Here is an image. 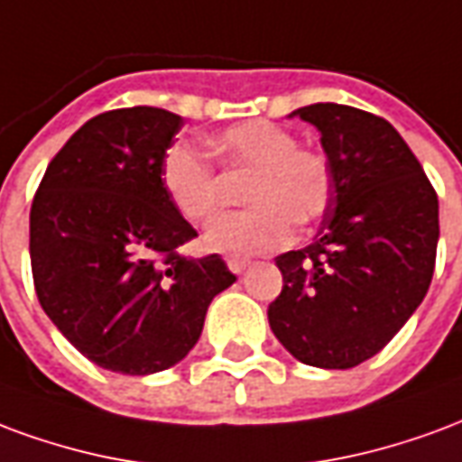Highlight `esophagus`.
Instances as JSON below:
<instances>
[{
  "mask_svg": "<svg viewBox=\"0 0 462 462\" xmlns=\"http://www.w3.org/2000/svg\"><path fill=\"white\" fill-rule=\"evenodd\" d=\"M248 265L251 263L244 261V258H228V268H231V273H236V275H238V273H244Z\"/></svg>",
  "mask_w": 462,
  "mask_h": 462,
  "instance_id": "1",
  "label": "esophagus"
}]
</instances>
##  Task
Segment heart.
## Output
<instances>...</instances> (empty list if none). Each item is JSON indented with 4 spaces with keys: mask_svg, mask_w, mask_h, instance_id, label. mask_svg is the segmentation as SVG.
Masks as SVG:
<instances>
[{
    "mask_svg": "<svg viewBox=\"0 0 462 462\" xmlns=\"http://www.w3.org/2000/svg\"><path fill=\"white\" fill-rule=\"evenodd\" d=\"M214 147L234 170H251L245 201L254 207L217 217L204 231L211 254L254 258L291 241L292 221L310 226L328 214L335 194L332 162L322 150L298 144L295 133L271 120H248L217 134ZM162 189L187 221H204L218 207L214 164L187 143L167 147Z\"/></svg>",
    "mask_w": 462,
    "mask_h": 462,
    "instance_id": "b5f03b06",
    "label": "heart"
}]
</instances>
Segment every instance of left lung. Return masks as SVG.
<instances>
[{"mask_svg":"<svg viewBox=\"0 0 462 462\" xmlns=\"http://www.w3.org/2000/svg\"><path fill=\"white\" fill-rule=\"evenodd\" d=\"M292 116L322 134L335 194L315 241L275 258L282 291L268 322L302 365L352 369L382 352L426 298L439 197L383 117L337 103Z\"/></svg>","mask_w":462,"mask_h":462,"instance_id":"8db88e82","label":"left lung"}]
</instances>
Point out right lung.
Returning a JSON list of instances; mask_svg holds the SVG:
<instances>
[{
  "instance_id": "1",
  "label": "right lung",
  "mask_w": 462,
  "mask_h": 462,
  "mask_svg": "<svg viewBox=\"0 0 462 462\" xmlns=\"http://www.w3.org/2000/svg\"><path fill=\"white\" fill-rule=\"evenodd\" d=\"M180 127L162 107L100 113L70 134L33 197L39 302L80 355L110 372L144 376L181 362L211 300L236 281L218 254H180L197 231L160 181Z\"/></svg>"
}]
</instances>
